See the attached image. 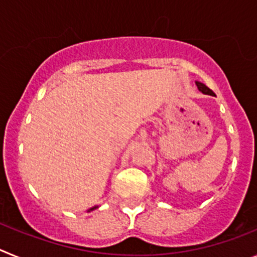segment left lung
I'll list each match as a JSON object with an SVG mask.
<instances>
[{
    "mask_svg": "<svg viewBox=\"0 0 257 257\" xmlns=\"http://www.w3.org/2000/svg\"><path fill=\"white\" fill-rule=\"evenodd\" d=\"M196 85H197V87L199 88V91H202V92H203V94H207V95H215V94H213L212 90H210V88H208L207 86H206V85H203V83H201V82H196Z\"/></svg>",
    "mask_w": 257,
    "mask_h": 257,
    "instance_id": "8db88e82",
    "label": "left lung"
}]
</instances>
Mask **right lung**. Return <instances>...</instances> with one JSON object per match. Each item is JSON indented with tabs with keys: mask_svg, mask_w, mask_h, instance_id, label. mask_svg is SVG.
I'll return each instance as SVG.
<instances>
[{
	"mask_svg": "<svg viewBox=\"0 0 257 257\" xmlns=\"http://www.w3.org/2000/svg\"><path fill=\"white\" fill-rule=\"evenodd\" d=\"M95 208H96V206H95V207H91V208H90V210H88V211H92V210H95Z\"/></svg>",
	"mask_w": 257,
	"mask_h": 257,
	"instance_id": "right-lung-1",
	"label": "right lung"
}]
</instances>
